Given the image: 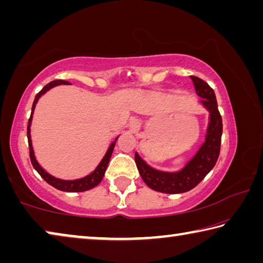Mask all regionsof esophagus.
<instances>
[{
    "instance_id": "obj_1",
    "label": "esophagus",
    "mask_w": 263,
    "mask_h": 263,
    "mask_svg": "<svg viewBox=\"0 0 263 263\" xmlns=\"http://www.w3.org/2000/svg\"><path fill=\"white\" fill-rule=\"evenodd\" d=\"M130 127H131V130H132V131H137V130H139V123H138L137 121H132V122H131V125H130Z\"/></svg>"
}]
</instances>
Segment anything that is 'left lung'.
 I'll return each instance as SVG.
<instances>
[{"instance_id":"8db88e82","label":"left lung","mask_w":263,"mask_h":263,"mask_svg":"<svg viewBox=\"0 0 263 263\" xmlns=\"http://www.w3.org/2000/svg\"><path fill=\"white\" fill-rule=\"evenodd\" d=\"M196 94L201 96L202 104L210 111V122L206 132L205 142L197 154L179 173H164L151 168L137 153L135 160L141 179L151 189L163 194H181L195 188L209 172L215 167L220 153L222 121L213 89L197 77L191 75Z\"/></svg>"}]
</instances>
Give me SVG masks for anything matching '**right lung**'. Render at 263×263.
Instances as JSON below:
<instances>
[{"instance_id":"add662e5","label":"right lung","mask_w":263,"mask_h":263,"mask_svg":"<svg viewBox=\"0 0 263 263\" xmlns=\"http://www.w3.org/2000/svg\"><path fill=\"white\" fill-rule=\"evenodd\" d=\"M59 84H69V82L64 81V80H54V81H51L50 83H47L46 86L44 87L42 90L39 91L34 97V101H33V104H32V110H31V116H30L29 123H28V130H26V131H28V132H26V135H28V141H29L30 159H31V163H32L33 168L38 172V174L41 175L43 179L47 182L48 184H51L52 186H54V188H57L58 190H61V191H68V193H81V191H87L89 189L95 188V186L102 181V179H103L104 173L106 171V167H108V163L110 161L111 154H112V151H114L116 141L110 145L108 152L105 153L104 158L102 159V161L100 162L99 166L96 167L95 171L92 172L91 174H89L88 176L83 177V179H79V180H74V181H65V180L55 179V177H53L52 175L48 174V173H46L41 166H39V163L37 162V160H35V158H34L32 144H31L30 126H31V121H32V114H33L35 103L38 102L39 97H41L43 94H45L47 90H50L51 88L55 87V86H59Z\"/></svg>"}]
</instances>
